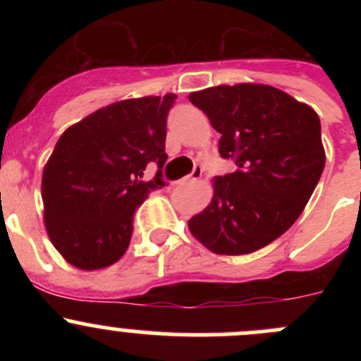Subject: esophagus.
<instances>
[{"label": "esophagus", "instance_id": "esophagus-1", "mask_svg": "<svg viewBox=\"0 0 361 361\" xmlns=\"http://www.w3.org/2000/svg\"><path fill=\"white\" fill-rule=\"evenodd\" d=\"M201 176H202V167L201 166H195L194 171H192V174L185 176L183 180H181V183H190V181H197Z\"/></svg>", "mask_w": 361, "mask_h": 361}]
</instances>
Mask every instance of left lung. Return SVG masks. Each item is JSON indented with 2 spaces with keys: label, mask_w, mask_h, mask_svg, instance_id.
Segmentation results:
<instances>
[{
  "label": "left lung",
  "mask_w": 361,
  "mask_h": 361,
  "mask_svg": "<svg viewBox=\"0 0 361 361\" xmlns=\"http://www.w3.org/2000/svg\"><path fill=\"white\" fill-rule=\"evenodd\" d=\"M188 99L221 134V157L238 166L214 178L209 206L188 228L213 253H253L292 227L318 185L325 167L319 116L264 83L209 87Z\"/></svg>",
  "instance_id": "left-lung-1"
}]
</instances>
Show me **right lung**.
<instances>
[{"label": "right lung", "mask_w": 361, "mask_h": 361, "mask_svg": "<svg viewBox=\"0 0 361 361\" xmlns=\"http://www.w3.org/2000/svg\"><path fill=\"white\" fill-rule=\"evenodd\" d=\"M176 96L108 104L68 127L42 178L45 227L68 264L96 271L115 264L130 243L134 211L166 185L167 113ZM150 161L154 180L141 182Z\"/></svg>", "instance_id": "obj_1"}]
</instances>
